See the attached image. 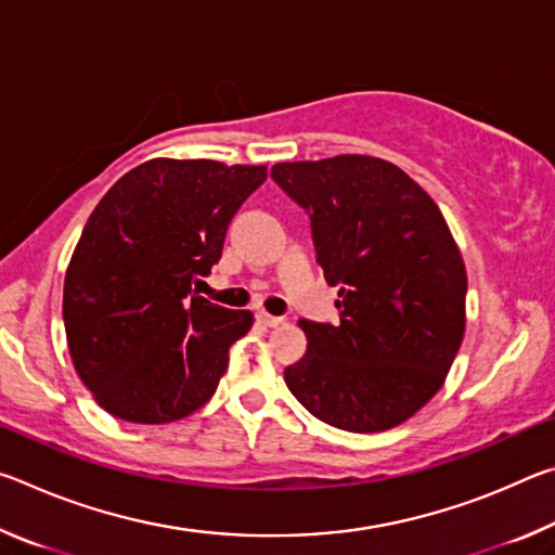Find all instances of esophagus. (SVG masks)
<instances>
[{
	"instance_id": "1",
	"label": "esophagus",
	"mask_w": 555,
	"mask_h": 555,
	"mask_svg": "<svg viewBox=\"0 0 555 555\" xmlns=\"http://www.w3.org/2000/svg\"><path fill=\"white\" fill-rule=\"evenodd\" d=\"M257 323L267 325V327H276V325L284 323V318H279V315H271V313H267V311H259V313H257Z\"/></svg>"
}]
</instances>
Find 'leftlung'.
Returning <instances> with one entry per match:
<instances>
[{
    "label": "left lung",
    "instance_id": "8db88e82",
    "mask_svg": "<svg viewBox=\"0 0 555 555\" xmlns=\"http://www.w3.org/2000/svg\"><path fill=\"white\" fill-rule=\"evenodd\" d=\"M311 215L318 264L340 323L300 321L308 350L291 393L335 428L379 434L443 387L465 337V261L434 198L377 156L271 166Z\"/></svg>",
    "mask_w": 555,
    "mask_h": 555
}]
</instances>
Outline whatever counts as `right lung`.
Returning <instances> with one entry per match:
<instances>
[{"label":"right lung","mask_w":555,"mask_h":555,"mask_svg":"<svg viewBox=\"0 0 555 555\" xmlns=\"http://www.w3.org/2000/svg\"><path fill=\"white\" fill-rule=\"evenodd\" d=\"M264 181L267 166L152 158L92 210L65 269L63 321L75 372L112 416L171 424L218 389L255 315L195 296L193 284Z\"/></svg>","instance_id":"1"}]
</instances>
